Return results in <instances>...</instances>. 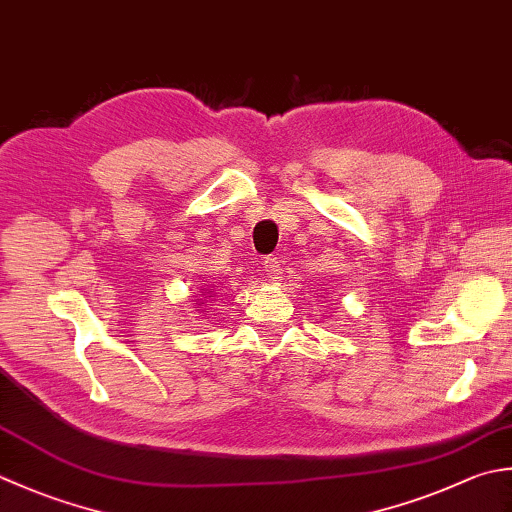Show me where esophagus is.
Instances as JSON below:
<instances>
[{
    "label": "esophagus",
    "mask_w": 512,
    "mask_h": 512,
    "mask_svg": "<svg viewBox=\"0 0 512 512\" xmlns=\"http://www.w3.org/2000/svg\"><path fill=\"white\" fill-rule=\"evenodd\" d=\"M264 273L270 277V279H279V275H282V259H279L277 255H268L264 257Z\"/></svg>",
    "instance_id": "34e87169"
}]
</instances>
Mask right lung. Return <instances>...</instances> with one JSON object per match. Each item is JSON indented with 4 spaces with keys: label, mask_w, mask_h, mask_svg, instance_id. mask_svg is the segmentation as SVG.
Wrapping results in <instances>:
<instances>
[{
    "label": "right lung",
    "mask_w": 512,
    "mask_h": 512,
    "mask_svg": "<svg viewBox=\"0 0 512 512\" xmlns=\"http://www.w3.org/2000/svg\"><path fill=\"white\" fill-rule=\"evenodd\" d=\"M210 293H213V290H210Z\"/></svg>",
    "instance_id": "obj_1"
}]
</instances>
